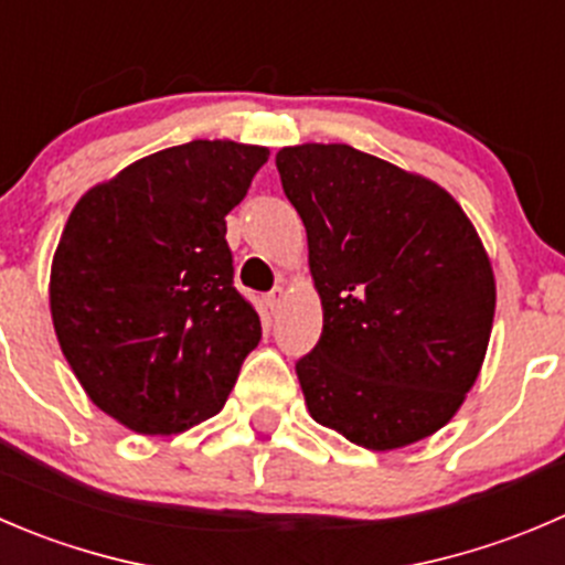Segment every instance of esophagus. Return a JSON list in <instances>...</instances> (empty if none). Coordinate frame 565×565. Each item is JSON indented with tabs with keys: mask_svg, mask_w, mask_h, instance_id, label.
I'll return each mask as SVG.
<instances>
[{
	"mask_svg": "<svg viewBox=\"0 0 565 565\" xmlns=\"http://www.w3.org/2000/svg\"><path fill=\"white\" fill-rule=\"evenodd\" d=\"M284 298H287V292H284V287H276L270 295H267V306H270V311H276L278 306L284 303Z\"/></svg>",
	"mask_w": 565,
	"mask_h": 565,
	"instance_id": "obj_1",
	"label": "esophagus"
}]
</instances>
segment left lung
<instances>
[{"label": "left lung", "instance_id": "left-lung-1", "mask_svg": "<svg viewBox=\"0 0 565 565\" xmlns=\"http://www.w3.org/2000/svg\"><path fill=\"white\" fill-rule=\"evenodd\" d=\"M284 193L309 239L322 337L295 364L311 419L386 452L467 399L494 326V267L434 179L344 143L284 146Z\"/></svg>", "mask_w": 565, "mask_h": 565}]
</instances>
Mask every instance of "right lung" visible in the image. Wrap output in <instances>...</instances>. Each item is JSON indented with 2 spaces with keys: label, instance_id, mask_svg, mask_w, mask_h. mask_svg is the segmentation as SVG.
<instances>
[{
  "label": "right lung",
  "instance_id": "add662e5",
  "mask_svg": "<svg viewBox=\"0 0 565 565\" xmlns=\"http://www.w3.org/2000/svg\"><path fill=\"white\" fill-rule=\"evenodd\" d=\"M270 157L193 140L93 184L60 234L49 309L96 408L140 436L182 434L226 405L262 322L234 289L226 215Z\"/></svg>",
  "mask_w": 565,
  "mask_h": 565
}]
</instances>
